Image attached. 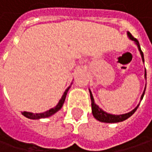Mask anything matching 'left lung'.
Listing matches in <instances>:
<instances>
[{
  "instance_id": "obj_1",
  "label": "left lung",
  "mask_w": 152,
  "mask_h": 152,
  "mask_svg": "<svg viewBox=\"0 0 152 152\" xmlns=\"http://www.w3.org/2000/svg\"><path fill=\"white\" fill-rule=\"evenodd\" d=\"M127 35H128V37L131 39V41H133L134 42H135V44L137 46V48H138V50H139V52H140V55H141V57H142V61L145 62V58H144V53L142 52V50H141V48H140V44H139V42H138V41L136 39V38H134L130 32H127ZM145 80H146V69H145ZM145 89H146V85H145V90H144V92H143V94H142V96H141V98H140V101L143 99V97H144V96H145ZM90 99H91V109H92V114H93V116L96 119V120H98V121H100V122H102V123H119V122H123V121H124V120H126V119H128L129 117L132 116L134 113H135V111L137 110V108H138V106H139V104L137 105V107L135 108V109H133L130 112H128V113H125V114H121V115H113V114H110V113H107L106 111H104V110H102L97 104L95 103V100H94V97H93V95H92V93H91V90H90Z\"/></svg>"
}]
</instances>
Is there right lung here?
Masks as SVG:
<instances>
[{"label": "right lung", "mask_w": 152, "mask_h": 152, "mask_svg": "<svg viewBox=\"0 0 152 152\" xmlns=\"http://www.w3.org/2000/svg\"><path fill=\"white\" fill-rule=\"evenodd\" d=\"M72 84V83H71ZM71 87V85L70 86H69L68 88H67V90L64 91V93H63V95H62V98L60 99V101H59V103L56 104V107H54V108H52V109H50V110H48L47 111H45V112H42V113H32V112H28V111H24V112H21V114L24 116V117H28V118H29V119H34V120H36V119H41V118H47V117H51V116H53L54 114H56L58 110H60L61 109H62V105L64 104V101H65V98H66V96H67V93H68V91L69 90V88Z\"/></svg>", "instance_id": "add662e5"}]
</instances>
